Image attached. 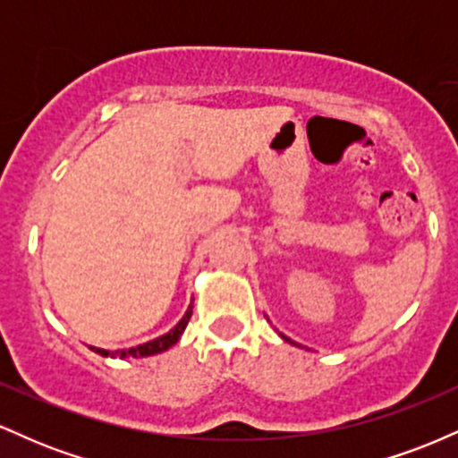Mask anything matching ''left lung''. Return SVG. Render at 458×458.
I'll list each match as a JSON object with an SVG mask.
<instances>
[{"mask_svg": "<svg viewBox=\"0 0 458 458\" xmlns=\"http://www.w3.org/2000/svg\"><path fill=\"white\" fill-rule=\"evenodd\" d=\"M280 335H282V338H284V340H286V343H288V344H297V343H293V340H291V338H288V335H284V334H280ZM297 346H299V344H297Z\"/></svg>", "mask_w": 458, "mask_h": 458, "instance_id": "1", "label": "left lung"}]
</instances>
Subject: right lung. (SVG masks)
<instances>
[{
	"mask_svg": "<svg viewBox=\"0 0 458 458\" xmlns=\"http://www.w3.org/2000/svg\"><path fill=\"white\" fill-rule=\"evenodd\" d=\"M191 310H193V303L187 308L185 317H182L178 323L172 327L167 334L159 335V338L150 340V343H144V344H138V346H131V349H118V351H107V349H98V346H90L94 353L103 355V357H120V360H124V357H150V355H157V353H163V351L172 349L178 340H181L182 331H185L189 318H191Z\"/></svg>",
	"mask_w": 458,
	"mask_h": 458,
	"instance_id": "right-lung-1",
	"label": "right lung"
}]
</instances>
